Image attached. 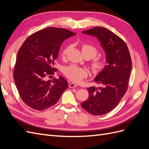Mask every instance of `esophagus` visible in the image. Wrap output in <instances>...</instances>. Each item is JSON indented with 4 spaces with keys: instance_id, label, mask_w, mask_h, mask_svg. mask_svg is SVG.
<instances>
[{
    "instance_id": "1",
    "label": "esophagus",
    "mask_w": 149,
    "mask_h": 149,
    "mask_svg": "<svg viewBox=\"0 0 149 149\" xmlns=\"http://www.w3.org/2000/svg\"><path fill=\"white\" fill-rule=\"evenodd\" d=\"M77 86V85L75 83H70L69 84V87L71 88H76Z\"/></svg>"
}]
</instances>
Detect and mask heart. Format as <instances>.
Instances as JSON below:
<instances>
[{
	"label": "heart",
	"instance_id": "obj_1",
	"mask_svg": "<svg viewBox=\"0 0 149 149\" xmlns=\"http://www.w3.org/2000/svg\"><path fill=\"white\" fill-rule=\"evenodd\" d=\"M70 48V46L65 47L61 52V56L65 57ZM81 51L83 56H87L89 59L97 56L99 49L95 46L89 44H83L81 47ZM106 59L103 57L94 58L90 63V67L94 74H98L101 72L106 66ZM64 74L71 81L81 83L88 77L89 72L87 70L75 65H71L66 67L63 71Z\"/></svg>",
	"mask_w": 149,
	"mask_h": 149
}]
</instances>
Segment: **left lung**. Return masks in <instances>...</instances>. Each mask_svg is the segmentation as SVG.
Returning a JSON list of instances; mask_svg holds the SVG:
<instances>
[{"label":"left lung","instance_id":"left-lung-1","mask_svg":"<svg viewBox=\"0 0 149 149\" xmlns=\"http://www.w3.org/2000/svg\"><path fill=\"white\" fill-rule=\"evenodd\" d=\"M82 33L94 36L101 42L107 65L94 79L101 86L88 88L89 97L81 105L89 114L103 115L114 109L127 91L132 70L131 57L125 42L109 30L95 26Z\"/></svg>","mask_w":149,"mask_h":149}]
</instances>
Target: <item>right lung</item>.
<instances>
[{"label":"right lung","mask_w":149,"mask_h":149,"mask_svg":"<svg viewBox=\"0 0 149 149\" xmlns=\"http://www.w3.org/2000/svg\"><path fill=\"white\" fill-rule=\"evenodd\" d=\"M76 33L62 28L48 27L26 38L17 55L13 78L25 104L38 111L55 105L68 87L67 81L47 80L55 74L53 67L63 42Z\"/></svg>","instance_id":"right-lung-1"}]
</instances>
